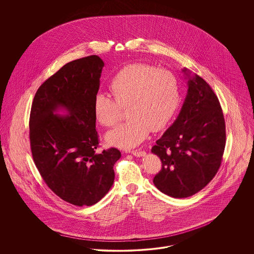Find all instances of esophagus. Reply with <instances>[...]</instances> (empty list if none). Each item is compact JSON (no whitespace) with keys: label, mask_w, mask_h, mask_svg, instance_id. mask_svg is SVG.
Segmentation results:
<instances>
[{"label":"esophagus","mask_w":254,"mask_h":254,"mask_svg":"<svg viewBox=\"0 0 254 254\" xmlns=\"http://www.w3.org/2000/svg\"><path fill=\"white\" fill-rule=\"evenodd\" d=\"M131 154L136 157H144L145 155V152L144 150H140V149H136L131 151Z\"/></svg>","instance_id":"esophagus-1"}]
</instances>
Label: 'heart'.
Masks as SVG:
<instances>
[{
    "label": "heart",
    "instance_id": "1",
    "mask_svg": "<svg viewBox=\"0 0 254 254\" xmlns=\"http://www.w3.org/2000/svg\"><path fill=\"white\" fill-rule=\"evenodd\" d=\"M112 96L98 92L93 100L97 121L111 127L117 125L121 109L129 118L109 131V145L125 149L140 145L148 133L164 129L174 116L180 101L176 77L166 69L135 63L122 68L109 83Z\"/></svg>",
    "mask_w": 254,
    "mask_h": 254
}]
</instances>
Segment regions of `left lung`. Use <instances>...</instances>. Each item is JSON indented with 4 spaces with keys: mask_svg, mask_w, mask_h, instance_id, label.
<instances>
[{
    "mask_svg": "<svg viewBox=\"0 0 254 254\" xmlns=\"http://www.w3.org/2000/svg\"><path fill=\"white\" fill-rule=\"evenodd\" d=\"M188 92L174 123L152 146L162 169L154 177L158 190L173 198L197 193L221 166L226 126L219 100L200 76L183 68Z\"/></svg>",
    "mask_w": 254,
    "mask_h": 254,
    "instance_id": "1",
    "label": "left lung"
}]
</instances>
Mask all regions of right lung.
<instances>
[{
    "instance_id": "add662e5",
    "label": "right lung",
    "mask_w": 254,
    "mask_h": 254,
    "mask_svg": "<svg viewBox=\"0 0 254 254\" xmlns=\"http://www.w3.org/2000/svg\"><path fill=\"white\" fill-rule=\"evenodd\" d=\"M104 65L96 55L67 63L39 87L30 111L37 169L54 193L78 206L94 205L109 192L114 164L121 157L114 147L96 152L93 100Z\"/></svg>"
}]
</instances>
